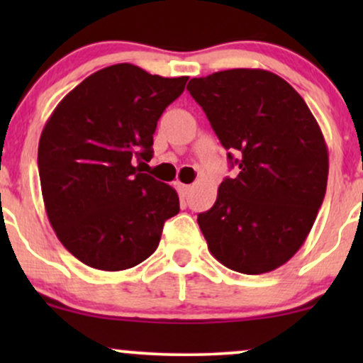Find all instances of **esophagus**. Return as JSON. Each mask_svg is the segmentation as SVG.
<instances>
[{
	"instance_id": "esophagus-1",
	"label": "esophagus",
	"mask_w": 363,
	"mask_h": 363,
	"mask_svg": "<svg viewBox=\"0 0 363 363\" xmlns=\"http://www.w3.org/2000/svg\"><path fill=\"white\" fill-rule=\"evenodd\" d=\"M177 191H179V194L182 196V198H184V196H187L189 194V191H191V186H187V184H182V182H177Z\"/></svg>"
}]
</instances>
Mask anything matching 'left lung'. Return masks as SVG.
Here are the masks:
<instances>
[{"mask_svg": "<svg viewBox=\"0 0 363 363\" xmlns=\"http://www.w3.org/2000/svg\"><path fill=\"white\" fill-rule=\"evenodd\" d=\"M187 90L239 165L198 215L208 249L234 272H273L306 242L326 194L318 121L290 83L266 69H225L193 78Z\"/></svg>", "mask_w": 363, "mask_h": 363, "instance_id": "8db88e82", "label": "left lung"}]
</instances>
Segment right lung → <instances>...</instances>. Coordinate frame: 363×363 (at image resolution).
<instances>
[{
	"label": "right lung",
	"mask_w": 363,
	"mask_h": 363,
	"mask_svg": "<svg viewBox=\"0 0 363 363\" xmlns=\"http://www.w3.org/2000/svg\"><path fill=\"white\" fill-rule=\"evenodd\" d=\"M187 78L107 66L74 86L45 123L37 157L44 206L57 239L83 264L102 272L140 264L179 213L176 189L143 174L141 160L152 158L157 121Z\"/></svg>",
	"instance_id": "add662e5"
}]
</instances>
